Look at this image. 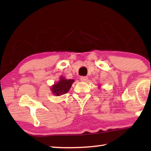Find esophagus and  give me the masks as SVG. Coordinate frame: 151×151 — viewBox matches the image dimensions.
<instances>
[{
  "instance_id": "esophagus-1",
  "label": "esophagus",
  "mask_w": 151,
  "mask_h": 151,
  "mask_svg": "<svg viewBox=\"0 0 151 151\" xmlns=\"http://www.w3.org/2000/svg\"><path fill=\"white\" fill-rule=\"evenodd\" d=\"M81 81L83 82H87L88 81V78L87 76H81Z\"/></svg>"
}]
</instances>
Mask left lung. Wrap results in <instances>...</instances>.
Returning a JSON list of instances; mask_svg holds the SVG:
<instances>
[{
	"instance_id": "left-lung-1",
	"label": "left lung",
	"mask_w": 151,
	"mask_h": 151,
	"mask_svg": "<svg viewBox=\"0 0 151 151\" xmlns=\"http://www.w3.org/2000/svg\"><path fill=\"white\" fill-rule=\"evenodd\" d=\"M99 88H101V86H99Z\"/></svg>"
}]
</instances>
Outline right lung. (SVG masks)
<instances>
[{
    "label": "right lung",
    "mask_w": 151,
    "mask_h": 151,
    "mask_svg": "<svg viewBox=\"0 0 151 151\" xmlns=\"http://www.w3.org/2000/svg\"><path fill=\"white\" fill-rule=\"evenodd\" d=\"M74 82V79H66L65 76H61L59 78V81L50 86V91H52L53 95L61 96L68 93Z\"/></svg>",
    "instance_id": "obj_1"
}]
</instances>
